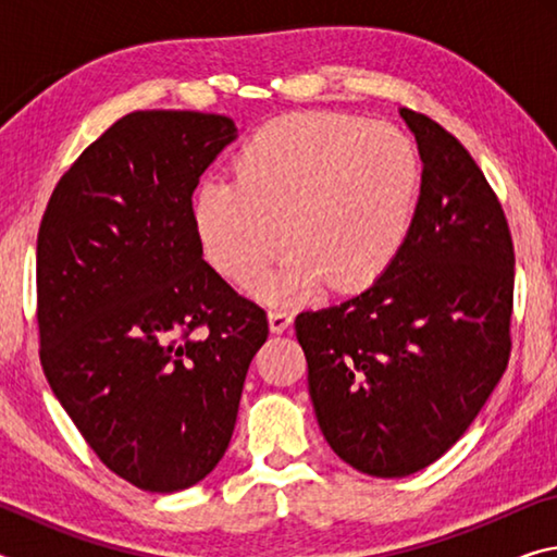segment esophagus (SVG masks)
Instances as JSON below:
<instances>
[{
	"label": "esophagus",
	"mask_w": 557,
	"mask_h": 557,
	"mask_svg": "<svg viewBox=\"0 0 557 557\" xmlns=\"http://www.w3.org/2000/svg\"><path fill=\"white\" fill-rule=\"evenodd\" d=\"M268 322H270V332L272 334H282V332H285V329H289L292 314L285 312V309H270Z\"/></svg>",
	"instance_id": "34e87169"
}]
</instances>
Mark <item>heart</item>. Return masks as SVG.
<instances>
[{
    "label": "heart",
    "mask_w": 557,
    "mask_h": 557,
    "mask_svg": "<svg viewBox=\"0 0 557 557\" xmlns=\"http://www.w3.org/2000/svg\"><path fill=\"white\" fill-rule=\"evenodd\" d=\"M420 176L418 147L403 129L292 112L243 145L235 178H203L191 221L203 258L240 285L287 237L290 256L248 282L256 297L285 305L324 280L354 289L383 275L408 240Z\"/></svg>",
    "instance_id": "heart-1"
}]
</instances>
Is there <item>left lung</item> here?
<instances>
[{
    "mask_svg": "<svg viewBox=\"0 0 557 557\" xmlns=\"http://www.w3.org/2000/svg\"><path fill=\"white\" fill-rule=\"evenodd\" d=\"M422 184L388 270L342 305L301 312L319 430L369 476L400 479L465 435L511 354L513 243L502 203L459 139L400 108Z\"/></svg>",
    "mask_w": 557,
    "mask_h": 557,
    "instance_id": "obj_1",
    "label": "left lung"
}]
</instances>
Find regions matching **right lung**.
Here are the masks:
<instances>
[{
  "instance_id": "add662e5",
  "label": "right lung",
  "mask_w": 557,
  "mask_h": 557,
  "mask_svg": "<svg viewBox=\"0 0 557 557\" xmlns=\"http://www.w3.org/2000/svg\"><path fill=\"white\" fill-rule=\"evenodd\" d=\"M235 137L225 115L129 112L63 174L39 228L46 381L102 465L145 492L211 474L268 338L191 221L199 176Z\"/></svg>"
}]
</instances>
